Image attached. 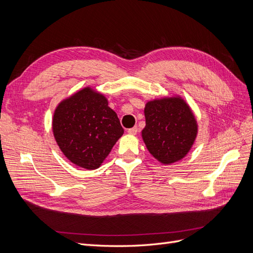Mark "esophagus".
Returning a JSON list of instances; mask_svg holds the SVG:
<instances>
[{"label": "esophagus", "mask_w": 253, "mask_h": 253, "mask_svg": "<svg viewBox=\"0 0 253 253\" xmlns=\"http://www.w3.org/2000/svg\"><path fill=\"white\" fill-rule=\"evenodd\" d=\"M137 131H138V128H137V126H134V127L128 128L126 132H127L129 135H136V134H137Z\"/></svg>", "instance_id": "34e87169"}]
</instances>
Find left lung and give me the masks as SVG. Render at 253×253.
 <instances>
[{"label":"left lung","instance_id":"8db88e82","mask_svg":"<svg viewBox=\"0 0 253 253\" xmlns=\"http://www.w3.org/2000/svg\"><path fill=\"white\" fill-rule=\"evenodd\" d=\"M145 126L141 137L150 154L163 165L183 159L198 133L195 115L179 95L148 101L144 106Z\"/></svg>","mask_w":253,"mask_h":253}]
</instances>
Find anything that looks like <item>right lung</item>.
Segmentation results:
<instances>
[{
    "mask_svg": "<svg viewBox=\"0 0 253 253\" xmlns=\"http://www.w3.org/2000/svg\"><path fill=\"white\" fill-rule=\"evenodd\" d=\"M124 132L108 98L90 86L63 99L53 112L57 144L71 163L83 169H98Z\"/></svg>",
    "mask_w": 253,
    "mask_h": 253,
    "instance_id": "right-lung-1",
    "label": "right lung"
}]
</instances>
